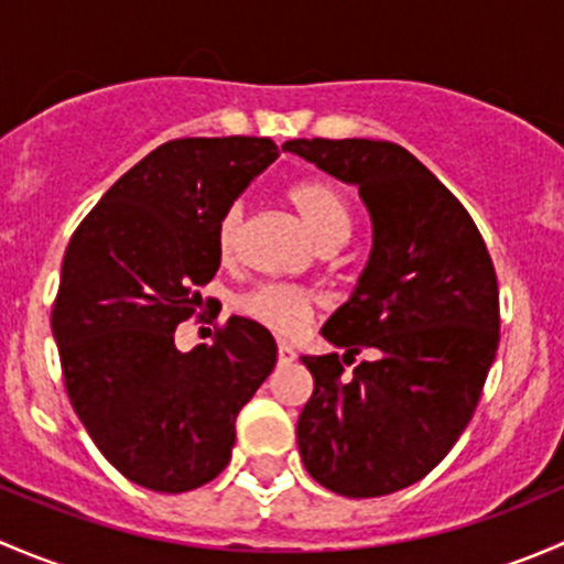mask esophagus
<instances>
[{
	"label": "esophagus",
	"instance_id": "34e87169",
	"mask_svg": "<svg viewBox=\"0 0 564 564\" xmlns=\"http://www.w3.org/2000/svg\"><path fill=\"white\" fill-rule=\"evenodd\" d=\"M294 357H297V351H294L292 346L286 344V340H281V344H278V360H281V362H292Z\"/></svg>",
	"mask_w": 564,
	"mask_h": 564
}]
</instances>
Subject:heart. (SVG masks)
<instances>
[{
  "mask_svg": "<svg viewBox=\"0 0 564 564\" xmlns=\"http://www.w3.org/2000/svg\"><path fill=\"white\" fill-rule=\"evenodd\" d=\"M289 202L305 220L311 235L322 248L340 246L351 235V213L344 193L327 180H300L289 187ZM246 209L240 202L229 204L215 226V246L220 259H231L240 242ZM240 311L253 322L264 324L275 335L292 338L300 335L318 308V297L311 289L292 283H261L240 297Z\"/></svg>",
  "mask_w": 564,
  "mask_h": 564,
  "instance_id": "b5f03b06",
  "label": "heart"
}]
</instances>
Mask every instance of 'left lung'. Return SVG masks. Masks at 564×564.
Returning a JSON list of instances; mask_svg holds the SVG:
<instances>
[{
  "mask_svg": "<svg viewBox=\"0 0 564 564\" xmlns=\"http://www.w3.org/2000/svg\"><path fill=\"white\" fill-rule=\"evenodd\" d=\"M283 150L360 187L373 226L355 292L322 327L346 355L303 357L314 395L300 456L340 497H384L423 480L469 425L499 346L497 272L464 204L403 147L292 139Z\"/></svg>",
  "mask_w": 564,
  "mask_h": 564,
  "instance_id": "left-lung-1",
  "label": "left lung"
}]
</instances>
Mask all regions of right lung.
Instances as JSON below:
<instances>
[{
	"mask_svg": "<svg viewBox=\"0 0 564 564\" xmlns=\"http://www.w3.org/2000/svg\"><path fill=\"white\" fill-rule=\"evenodd\" d=\"M275 158V141L256 135L166 141L108 187L67 242L51 308L65 390L135 486L182 494L218 477L237 414L275 368V338L246 316L209 346H174L220 267V213Z\"/></svg>",
	"mask_w": 564,
	"mask_h": 564,
	"instance_id": "obj_1",
	"label": "right lung"
}]
</instances>
